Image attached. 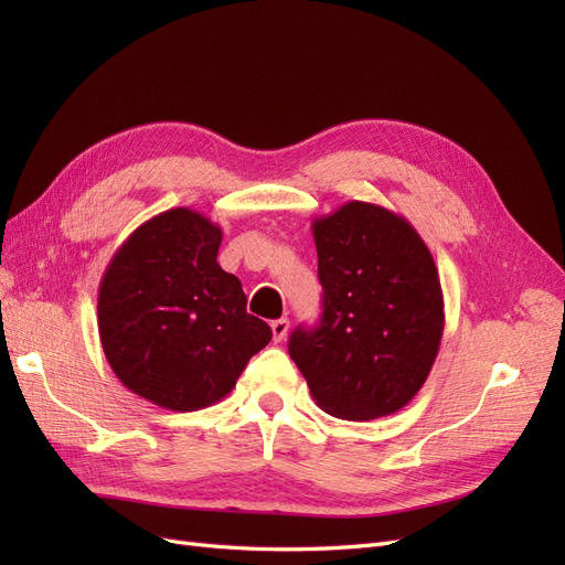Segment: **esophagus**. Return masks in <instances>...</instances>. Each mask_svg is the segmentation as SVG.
<instances>
[{"instance_id": "34e87169", "label": "esophagus", "mask_w": 565, "mask_h": 565, "mask_svg": "<svg viewBox=\"0 0 565 565\" xmlns=\"http://www.w3.org/2000/svg\"><path fill=\"white\" fill-rule=\"evenodd\" d=\"M270 330H273V341H282L287 337L289 330V320L287 318H278L270 322Z\"/></svg>"}]
</instances>
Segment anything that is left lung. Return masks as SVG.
<instances>
[{
  "instance_id": "1",
  "label": "left lung",
  "mask_w": 565,
  "mask_h": 565,
  "mask_svg": "<svg viewBox=\"0 0 565 565\" xmlns=\"http://www.w3.org/2000/svg\"><path fill=\"white\" fill-rule=\"evenodd\" d=\"M322 316L297 328L289 355L324 413L370 422L417 396L446 313L434 256L409 221L351 200L313 218Z\"/></svg>"
}]
</instances>
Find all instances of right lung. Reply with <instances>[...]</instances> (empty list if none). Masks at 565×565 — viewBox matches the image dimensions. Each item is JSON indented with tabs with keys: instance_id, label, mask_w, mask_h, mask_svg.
Listing matches in <instances>:
<instances>
[{
	"instance_id": "obj_1",
	"label": "right lung",
	"mask_w": 565,
	"mask_h": 565,
	"mask_svg": "<svg viewBox=\"0 0 565 565\" xmlns=\"http://www.w3.org/2000/svg\"><path fill=\"white\" fill-rule=\"evenodd\" d=\"M221 228L188 207L148 218L98 285V334L117 380L174 413L226 398L273 337L218 266Z\"/></svg>"
}]
</instances>
